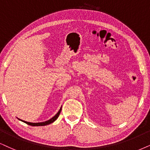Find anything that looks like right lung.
Segmentation results:
<instances>
[{
    "label": "right lung",
    "instance_id": "obj_1",
    "mask_svg": "<svg viewBox=\"0 0 150 150\" xmlns=\"http://www.w3.org/2000/svg\"><path fill=\"white\" fill-rule=\"evenodd\" d=\"M61 110H62V108L59 109V111H58V113H57V114L54 115V117H52V118L50 119V120H48V121H45V122H37V123H33V122H26V121H24V120H21L23 122L26 123L27 125H31V126H45V125H49V124H51V123H52L54 121H55L57 119V117H59V115L60 113H61Z\"/></svg>",
    "mask_w": 150,
    "mask_h": 150
}]
</instances>
